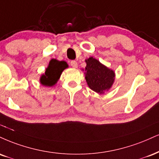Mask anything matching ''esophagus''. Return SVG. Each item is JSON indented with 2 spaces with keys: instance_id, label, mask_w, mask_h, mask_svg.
<instances>
[{
  "instance_id": "obj_1",
  "label": "esophagus",
  "mask_w": 159,
  "mask_h": 159,
  "mask_svg": "<svg viewBox=\"0 0 159 159\" xmlns=\"http://www.w3.org/2000/svg\"><path fill=\"white\" fill-rule=\"evenodd\" d=\"M70 65H71L72 67H74V68L78 67V63L76 62L75 61H72L71 62H70Z\"/></svg>"
}]
</instances>
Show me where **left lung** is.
Here are the masks:
<instances>
[{"instance_id":"left-lung-1","label":"left lung","mask_w":159,"mask_h":159,"mask_svg":"<svg viewBox=\"0 0 159 159\" xmlns=\"http://www.w3.org/2000/svg\"><path fill=\"white\" fill-rule=\"evenodd\" d=\"M85 79L92 90L104 93L110 89L115 81V72L93 57L85 60Z\"/></svg>"}]
</instances>
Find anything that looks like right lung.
Segmentation results:
<instances>
[{"instance_id":"add662e5","label":"right lung","mask_w":159,"mask_h":159,"mask_svg":"<svg viewBox=\"0 0 159 159\" xmlns=\"http://www.w3.org/2000/svg\"><path fill=\"white\" fill-rule=\"evenodd\" d=\"M68 64L64 61H58L56 59H52L49 61L48 67L46 69L45 73L41 75L40 82L42 85L47 87H52L55 85L61 77V75Z\"/></svg>"}]
</instances>
